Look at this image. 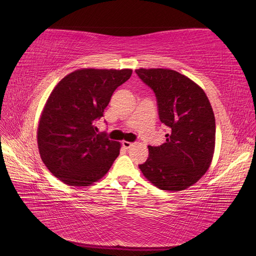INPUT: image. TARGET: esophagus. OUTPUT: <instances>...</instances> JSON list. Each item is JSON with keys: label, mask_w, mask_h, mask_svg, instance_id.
I'll return each mask as SVG.
<instances>
[{"label": "esophagus", "mask_w": 256, "mask_h": 256, "mask_svg": "<svg viewBox=\"0 0 256 256\" xmlns=\"http://www.w3.org/2000/svg\"><path fill=\"white\" fill-rule=\"evenodd\" d=\"M122 146H124V148H126V150H129L131 146H134V143L127 142V141H122Z\"/></svg>", "instance_id": "1"}]
</instances>
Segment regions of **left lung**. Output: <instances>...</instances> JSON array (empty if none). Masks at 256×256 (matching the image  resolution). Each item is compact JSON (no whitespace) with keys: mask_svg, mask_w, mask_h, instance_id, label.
Instances as JSON below:
<instances>
[{"mask_svg":"<svg viewBox=\"0 0 256 256\" xmlns=\"http://www.w3.org/2000/svg\"><path fill=\"white\" fill-rule=\"evenodd\" d=\"M136 74L154 90L166 143L148 146V158L138 166L161 190L180 191L196 184L210 166L216 122L210 102L196 83L172 69H144Z\"/></svg>","mask_w":256,"mask_h":256,"instance_id":"8db88e82","label":"left lung"}]
</instances>
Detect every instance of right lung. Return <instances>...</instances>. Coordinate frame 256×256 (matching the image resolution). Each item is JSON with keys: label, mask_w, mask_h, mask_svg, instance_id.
Instances as JSON below:
<instances>
[{"label": "right lung", "mask_w": 256, "mask_h": 256, "mask_svg": "<svg viewBox=\"0 0 256 256\" xmlns=\"http://www.w3.org/2000/svg\"><path fill=\"white\" fill-rule=\"evenodd\" d=\"M131 69H80L62 79L50 94L37 130L42 160L69 186L85 187L104 177L120 154V144L97 134L114 90Z\"/></svg>", "instance_id": "1"}]
</instances>
